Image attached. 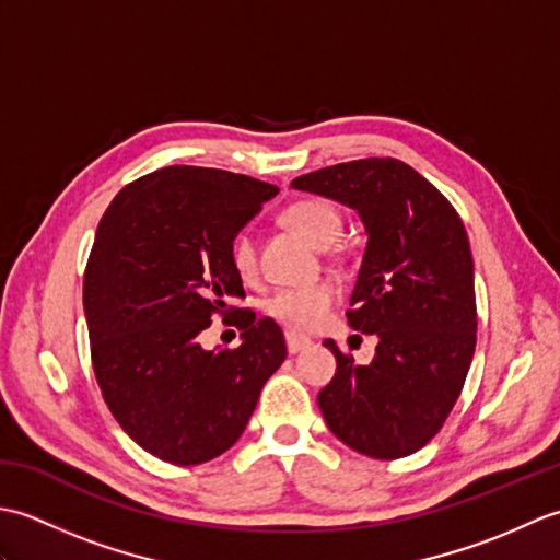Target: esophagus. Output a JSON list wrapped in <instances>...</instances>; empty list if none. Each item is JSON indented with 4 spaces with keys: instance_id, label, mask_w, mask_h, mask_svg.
<instances>
[{
    "instance_id": "34e87169",
    "label": "esophagus",
    "mask_w": 560,
    "mask_h": 560,
    "mask_svg": "<svg viewBox=\"0 0 560 560\" xmlns=\"http://www.w3.org/2000/svg\"><path fill=\"white\" fill-rule=\"evenodd\" d=\"M307 347H311V339L287 335V349H289V353H299V351H303Z\"/></svg>"
}]
</instances>
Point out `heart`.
Listing matches in <instances>:
<instances>
[{"label": "heart", "mask_w": 560, "mask_h": 560, "mask_svg": "<svg viewBox=\"0 0 560 560\" xmlns=\"http://www.w3.org/2000/svg\"><path fill=\"white\" fill-rule=\"evenodd\" d=\"M287 223L299 231L307 243L317 247H327L335 243L341 231L339 211L323 199H303L287 209ZM233 265L249 279L257 269V247L253 235L247 231L235 237L233 243ZM337 289L329 281L303 283V287L279 289L267 301V315L289 329L291 335H307L325 323L331 305H335Z\"/></svg>", "instance_id": "heart-1"}]
</instances>
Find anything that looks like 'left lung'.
I'll list each match as a JSON object with an SVG mask.
<instances>
[{"label":"left lung","instance_id":"left-lung-1","mask_svg":"<svg viewBox=\"0 0 560 560\" xmlns=\"http://www.w3.org/2000/svg\"><path fill=\"white\" fill-rule=\"evenodd\" d=\"M293 189L359 213L368 235L349 325L377 339L371 363L335 341L337 373L317 404L343 445L373 459L421 450L455 407L477 347L474 259L450 201L397 159L337 163Z\"/></svg>","mask_w":560,"mask_h":560}]
</instances>
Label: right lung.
Segmentation results:
<instances>
[{"label":"right lung","instance_id":"obj_1","mask_svg":"<svg viewBox=\"0 0 560 560\" xmlns=\"http://www.w3.org/2000/svg\"><path fill=\"white\" fill-rule=\"evenodd\" d=\"M279 187L219 168L168 165L127 185L98 223L86 277L93 371L113 416L163 462L201 464L243 435L287 359L281 327L253 311L233 241ZM213 312L244 329L237 350L200 347Z\"/></svg>","mask_w":560,"mask_h":560}]
</instances>
